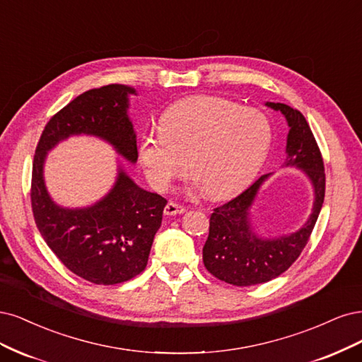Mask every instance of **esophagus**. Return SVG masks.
<instances>
[{
	"label": "esophagus",
	"mask_w": 362,
	"mask_h": 362,
	"mask_svg": "<svg viewBox=\"0 0 362 362\" xmlns=\"http://www.w3.org/2000/svg\"><path fill=\"white\" fill-rule=\"evenodd\" d=\"M186 211V209L182 206V204H177V203H174V202H170V203H167V206H165V209H164V214L165 215H168V216H171V215H179V214H183Z\"/></svg>",
	"instance_id": "obj_1"
}]
</instances>
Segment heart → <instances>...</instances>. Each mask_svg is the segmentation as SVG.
Instances as JSON below:
<instances>
[{
  "label": "heart",
  "instance_id": "heart-1",
  "mask_svg": "<svg viewBox=\"0 0 362 362\" xmlns=\"http://www.w3.org/2000/svg\"><path fill=\"white\" fill-rule=\"evenodd\" d=\"M272 143V127L257 110L216 96L174 103L160 129L147 134L139 158L148 182L164 191L188 165L195 182L214 200L245 188L262 168Z\"/></svg>",
  "mask_w": 362,
  "mask_h": 362
}]
</instances>
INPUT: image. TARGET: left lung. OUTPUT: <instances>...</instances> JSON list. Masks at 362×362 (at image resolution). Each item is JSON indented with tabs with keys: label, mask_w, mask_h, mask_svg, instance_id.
<instances>
[{
	"label": "left lung",
	"mask_w": 362,
	"mask_h": 362,
	"mask_svg": "<svg viewBox=\"0 0 362 362\" xmlns=\"http://www.w3.org/2000/svg\"><path fill=\"white\" fill-rule=\"evenodd\" d=\"M266 105L286 115L290 126L286 167H298L307 174L314 188V206L307 224L290 236H255L250 223V207L260 185L269 176L263 174L238 197L214 209L203 247V263L215 278L238 287L271 281L298 260L310 240L325 198L323 158L305 117L286 103Z\"/></svg>",
	"instance_id": "left-lung-1"
}]
</instances>
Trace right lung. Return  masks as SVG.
Segmentation results:
<instances>
[{
    "instance_id": "right-lung-1",
    "label": "right lung",
    "mask_w": 362,
    "mask_h": 362,
    "mask_svg": "<svg viewBox=\"0 0 362 362\" xmlns=\"http://www.w3.org/2000/svg\"><path fill=\"white\" fill-rule=\"evenodd\" d=\"M135 90L110 84L91 88L67 103L46 123L31 173V209L42 238L60 262L93 284L129 281L146 269L167 200L148 192L120 168L111 192L86 209L57 206L43 183L46 151L71 135H96L127 160L138 159L134 126L127 119V95Z\"/></svg>"
}]
</instances>
